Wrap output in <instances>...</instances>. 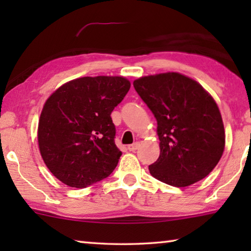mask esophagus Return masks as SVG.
I'll return each mask as SVG.
<instances>
[{"instance_id": "34e87169", "label": "esophagus", "mask_w": 251, "mask_h": 251, "mask_svg": "<svg viewBox=\"0 0 251 251\" xmlns=\"http://www.w3.org/2000/svg\"><path fill=\"white\" fill-rule=\"evenodd\" d=\"M138 147H139L138 143H134V144H131V145L127 146V148H128L129 151H135L136 150H138Z\"/></svg>"}]
</instances>
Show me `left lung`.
<instances>
[{
	"mask_svg": "<svg viewBox=\"0 0 251 251\" xmlns=\"http://www.w3.org/2000/svg\"><path fill=\"white\" fill-rule=\"evenodd\" d=\"M133 84L157 121L160 155L148 167L151 176L187 187L209 175L225 148L224 123L214 99L196 80L174 72Z\"/></svg>",
	"mask_w": 251,
	"mask_h": 251,
	"instance_id": "1",
	"label": "left lung"
}]
</instances>
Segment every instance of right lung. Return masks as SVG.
<instances>
[{"label": "right lung", "mask_w": 251, "mask_h": 251, "mask_svg": "<svg viewBox=\"0 0 251 251\" xmlns=\"http://www.w3.org/2000/svg\"><path fill=\"white\" fill-rule=\"evenodd\" d=\"M130 83L122 76L80 77L57 88L42 109L37 139L50 172L63 184L85 187L108 177L122 151L110 114Z\"/></svg>", "instance_id": "obj_1"}]
</instances>
